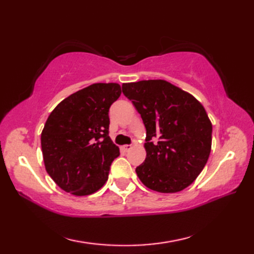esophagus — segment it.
Instances as JSON below:
<instances>
[{"mask_svg": "<svg viewBox=\"0 0 254 254\" xmlns=\"http://www.w3.org/2000/svg\"><path fill=\"white\" fill-rule=\"evenodd\" d=\"M121 149L123 150V152H128V150L132 149V145H123Z\"/></svg>", "mask_w": 254, "mask_h": 254, "instance_id": "obj_1", "label": "esophagus"}]
</instances>
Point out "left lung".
Segmentation results:
<instances>
[{"mask_svg":"<svg viewBox=\"0 0 254 254\" xmlns=\"http://www.w3.org/2000/svg\"><path fill=\"white\" fill-rule=\"evenodd\" d=\"M146 128V158L136 167L144 186L161 193L182 191L196 179L212 147V123L204 107L163 79L122 85Z\"/></svg>","mask_w":254,"mask_h":254,"instance_id":"8db88e82","label":"left lung"}]
</instances>
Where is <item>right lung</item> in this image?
I'll return each mask as SVG.
<instances>
[{
    "label": "right lung",
    "mask_w": 254,
    "mask_h": 254,
    "mask_svg": "<svg viewBox=\"0 0 254 254\" xmlns=\"http://www.w3.org/2000/svg\"><path fill=\"white\" fill-rule=\"evenodd\" d=\"M121 95L116 83H97L62 100L41 133L46 170L62 190L89 195L108 180L120 155L109 137V108Z\"/></svg>",
    "instance_id": "obj_1"
}]
</instances>
